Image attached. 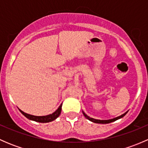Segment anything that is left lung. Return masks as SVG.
Segmentation results:
<instances>
[{"label": "left lung", "mask_w": 148, "mask_h": 148, "mask_svg": "<svg viewBox=\"0 0 148 148\" xmlns=\"http://www.w3.org/2000/svg\"><path fill=\"white\" fill-rule=\"evenodd\" d=\"M127 112H128V111H127L126 112H125V113H124V114H122V115L119 116V117H115V118L110 119V120H97V119H94V118H92V117H89V116H88L87 114H85V112H84V111H82V113H83L84 116V117H86V118L87 119V120H90L91 122H95V123H99V124H107V123H110V122H114V121H116V120H119V119L122 118V117H123L124 116H125V114H126L127 113Z\"/></svg>", "instance_id": "8db88e82"}]
</instances>
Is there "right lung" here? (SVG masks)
<instances>
[{
  "label": "right lung",
  "instance_id": "1",
  "mask_svg": "<svg viewBox=\"0 0 148 148\" xmlns=\"http://www.w3.org/2000/svg\"><path fill=\"white\" fill-rule=\"evenodd\" d=\"M62 104H60V106L59 107V108L53 112L52 114H48V115H45V116H35V115H32V114H27V113L24 112L22 111L21 110L18 109L19 111L26 117L28 118V120H32V121H35V122H41V123H46V122H52V121L55 120L61 114V112H62Z\"/></svg>",
  "mask_w": 148,
  "mask_h": 148
}]
</instances>
